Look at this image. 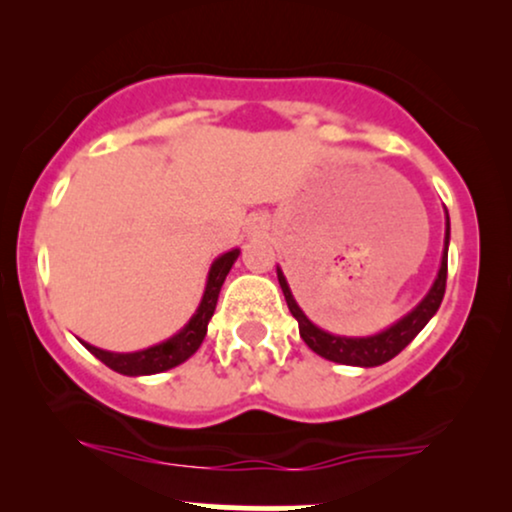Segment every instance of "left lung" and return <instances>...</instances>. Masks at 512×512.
Returning <instances> with one entry per match:
<instances>
[{"instance_id":"1","label":"left lung","mask_w":512,"mask_h":512,"mask_svg":"<svg viewBox=\"0 0 512 512\" xmlns=\"http://www.w3.org/2000/svg\"><path fill=\"white\" fill-rule=\"evenodd\" d=\"M448 245H450V216L445 211V250L440 257V269L433 286L428 293L421 298V303L416 308H411L407 315L399 317L395 325H390L387 330L370 334V337H344V334H332L325 332L322 327H317L315 322L308 320V315L303 313L301 305L296 303L293 293L289 289V281H286L281 267H276V276H279V286L284 291L286 305H289L291 315L298 320V332H301L303 342L315 351L317 356L327 358V361L344 363V366H358V368H373L383 366V363L395 358L399 351L407 346L411 339L416 337L424 327L428 325L433 315L438 313L440 303L445 296V281H448Z\"/></svg>"}]
</instances>
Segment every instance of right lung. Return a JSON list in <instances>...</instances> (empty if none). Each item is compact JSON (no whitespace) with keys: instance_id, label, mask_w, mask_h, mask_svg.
Instances as JSON below:
<instances>
[{"instance_id":"add662e5","label":"right lung","mask_w":512,"mask_h":512,"mask_svg":"<svg viewBox=\"0 0 512 512\" xmlns=\"http://www.w3.org/2000/svg\"><path fill=\"white\" fill-rule=\"evenodd\" d=\"M240 250H228L223 255L216 257L209 267V276H207V286H204V296L199 301L195 315L190 317L185 327L178 334L166 339V342L149 346V349L142 351H132V354H117V351H105L98 349V346L81 342L91 351L98 361H103L105 366L113 368L115 373L122 375H154V373H163V370H170L180 363H185L195 351L202 346L204 337H207V327L211 315L216 310V301H219V293L223 281H226L228 272H231L233 262L238 260Z\"/></svg>"}]
</instances>
